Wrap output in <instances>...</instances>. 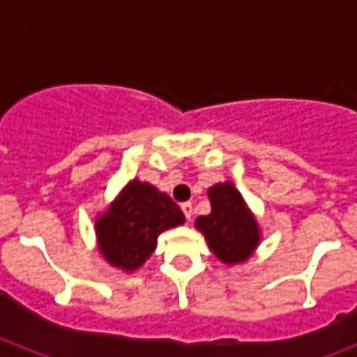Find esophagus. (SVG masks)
<instances>
[{"label": "esophagus", "mask_w": 357, "mask_h": 357, "mask_svg": "<svg viewBox=\"0 0 357 357\" xmlns=\"http://www.w3.org/2000/svg\"><path fill=\"white\" fill-rule=\"evenodd\" d=\"M181 211H183L185 218H187V220H190V218H192V213H195V209H192V204H190V202H185V204H181Z\"/></svg>", "instance_id": "34e87169"}]
</instances>
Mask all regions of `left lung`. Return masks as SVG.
I'll return each mask as SVG.
<instances>
[{
	"label": "left lung",
	"mask_w": 357,
	"mask_h": 357,
	"mask_svg": "<svg viewBox=\"0 0 357 357\" xmlns=\"http://www.w3.org/2000/svg\"><path fill=\"white\" fill-rule=\"evenodd\" d=\"M207 196L211 202V213L196 218V229L224 265L246 263L261 243L257 218L231 181L215 183L207 189Z\"/></svg>",
	"instance_id": "left-lung-1"
}]
</instances>
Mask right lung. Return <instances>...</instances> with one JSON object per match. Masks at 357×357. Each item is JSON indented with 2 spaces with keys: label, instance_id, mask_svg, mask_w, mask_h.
Masks as SVG:
<instances>
[{
  "label": "right lung",
  "instance_id": "obj_1",
  "mask_svg": "<svg viewBox=\"0 0 357 357\" xmlns=\"http://www.w3.org/2000/svg\"><path fill=\"white\" fill-rule=\"evenodd\" d=\"M183 222L185 215L167 192L133 178L96 217L98 252L109 265L129 274L150 259L162 231Z\"/></svg>",
  "mask_w": 357,
  "mask_h": 357
}]
</instances>
